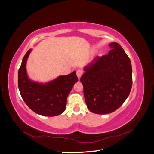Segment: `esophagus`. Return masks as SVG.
<instances>
[{
  "mask_svg": "<svg viewBox=\"0 0 154 154\" xmlns=\"http://www.w3.org/2000/svg\"><path fill=\"white\" fill-rule=\"evenodd\" d=\"M82 74H83V72H82V70H77V71H76V75H77V76H78V78H79V79L81 78Z\"/></svg>",
  "mask_w": 154,
  "mask_h": 154,
  "instance_id": "34e87169",
  "label": "esophagus"
}]
</instances>
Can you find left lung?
<instances>
[{"label": "left lung", "instance_id": "8db88e82", "mask_svg": "<svg viewBox=\"0 0 154 154\" xmlns=\"http://www.w3.org/2000/svg\"><path fill=\"white\" fill-rule=\"evenodd\" d=\"M108 54L97 56L84 67L80 78L89 111L97 114L112 113L128 97L133 84L129 57L117 42L109 44Z\"/></svg>", "mask_w": 154, "mask_h": 154}]
</instances>
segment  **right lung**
<instances>
[{
  "mask_svg": "<svg viewBox=\"0 0 154 154\" xmlns=\"http://www.w3.org/2000/svg\"><path fill=\"white\" fill-rule=\"evenodd\" d=\"M31 51L30 49L25 55L18 71V88L22 99L36 114L45 116H58L65 110L67 97L78 82L76 71L45 84L32 81L26 70V63Z\"/></svg>",
  "mask_w": 154,
  "mask_h": 154,
  "instance_id": "1",
  "label": "right lung"
}]
</instances>
